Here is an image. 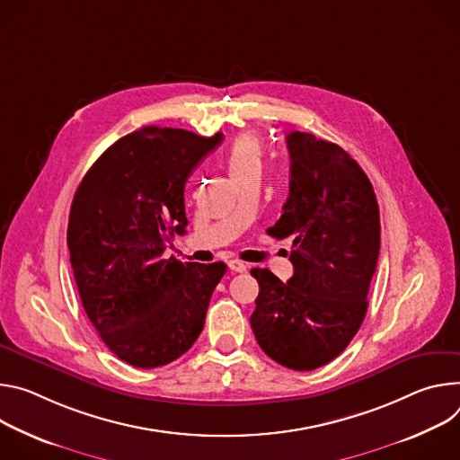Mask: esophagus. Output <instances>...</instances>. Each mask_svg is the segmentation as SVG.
I'll return each instance as SVG.
<instances>
[{
    "mask_svg": "<svg viewBox=\"0 0 460 460\" xmlns=\"http://www.w3.org/2000/svg\"><path fill=\"white\" fill-rule=\"evenodd\" d=\"M228 269H230L232 272H246V265L241 263V261H237V260H230V261H228Z\"/></svg>",
    "mask_w": 460,
    "mask_h": 460,
    "instance_id": "34e87169",
    "label": "esophagus"
}]
</instances>
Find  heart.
<instances>
[{"label":"heart","instance_id":"heart-1","mask_svg":"<svg viewBox=\"0 0 460 460\" xmlns=\"http://www.w3.org/2000/svg\"><path fill=\"white\" fill-rule=\"evenodd\" d=\"M260 164H261V147L256 135L253 133L239 135L234 140L226 159V168L230 177L234 179L246 170L260 168Z\"/></svg>","mask_w":460,"mask_h":460}]
</instances>
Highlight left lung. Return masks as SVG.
<instances>
[{
  "mask_svg": "<svg viewBox=\"0 0 460 460\" xmlns=\"http://www.w3.org/2000/svg\"><path fill=\"white\" fill-rule=\"evenodd\" d=\"M287 147L288 199L267 234L290 239L294 276L283 283L252 269L260 294L250 325L272 360L313 371L334 360L366 318L380 212L367 175L338 144L292 131Z\"/></svg>",
  "mask_w": 460,
  "mask_h": 460,
  "instance_id": "left-lung-1",
  "label": "left lung"
}]
</instances>
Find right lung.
<instances>
[{"label":"right lung","instance_id":"add662e5","mask_svg":"<svg viewBox=\"0 0 460 460\" xmlns=\"http://www.w3.org/2000/svg\"><path fill=\"white\" fill-rule=\"evenodd\" d=\"M223 133L146 126L110 146L82 179L67 246L87 318L119 358L153 369L199 338L225 263L164 260L186 234L184 184Z\"/></svg>","mask_w":460,"mask_h":460}]
</instances>
